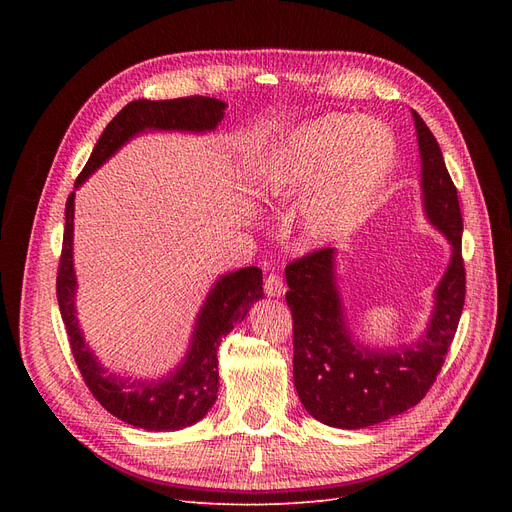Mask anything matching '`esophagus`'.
<instances>
[{
  "mask_svg": "<svg viewBox=\"0 0 512 512\" xmlns=\"http://www.w3.org/2000/svg\"><path fill=\"white\" fill-rule=\"evenodd\" d=\"M284 290H286V286H284V282H282L280 276L270 274V276L265 278V294H267V297L278 299V297H282Z\"/></svg>",
  "mask_w": 512,
  "mask_h": 512,
  "instance_id": "1",
  "label": "esophagus"
}]
</instances>
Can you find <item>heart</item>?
<instances>
[{"label":"heart","mask_w":512,"mask_h":512,"mask_svg":"<svg viewBox=\"0 0 512 512\" xmlns=\"http://www.w3.org/2000/svg\"><path fill=\"white\" fill-rule=\"evenodd\" d=\"M396 159V139L384 122L328 114L305 122L270 151L259 170V186L272 197L307 188L299 222L311 240L324 242L382 191Z\"/></svg>","instance_id":"1"}]
</instances>
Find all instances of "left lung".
Listing matches in <instances>:
<instances>
[{
	"label": "left lung",
	"mask_w": 512,
	"mask_h": 512,
	"mask_svg": "<svg viewBox=\"0 0 512 512\" xmlns=\"http://www.w3.org/2000/svg\"><path fill=\"white\" fill-rule=\"evenodd\" d=\"M411 116L421 161L423 215L450 245L425 330L409 344L369 346L348 326L336 249H321L286 265L294 386L313 419L338 429L378 425L415 407L440 373L465 305L459 195L432 130L415 110Z\"/></svg>",
	"instance_id": "8db88e82"
}]
</instances>
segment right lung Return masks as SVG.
Listing matches in <instances>:
<instances>
[{"instance_id": "right-lung-1", "label": "right lung", "mask_w": 512, "mask_h": 512, "mask_svg": "<svg viewBox=\"0 0 512 512\" xmlns=\"http://www.w3.org/2000/svg\"><path fill=\"white\" fill-rule=\"evenodd\" d=\"M228 103L213 97L182 99H137L124 105L105 126L87 166L74 182L66 203L64 245L58 272V303L70 338L72 355L83 378L101 402V407L128 425L149 432H174L201 421L218 398V348L230 330L247 317L251 307L263 299V276L259 267L222 274L209 288L195 317L188 348L180 363L161 378H132L107 371L85 340L76 315L74 272V197L80 186L128 141L145 132H213L224 120Z\"/></svg>"}]
</instances>
